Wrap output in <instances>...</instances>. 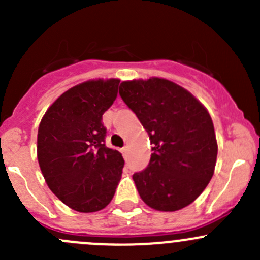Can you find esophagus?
<instances>
[{
	"instance_id": "obj_1",
	"label": "esophagus",
	"mask_w": 260,
	"mask_h": 260,
	"mask_svg": "<svg viewBox=\"0 0 260 260\" xmlns=\"http://www.w3.org/2000/svg\"><path fill=\"white\" fill-rule=\"evenodd\" d=\"M127 151H128V147H127V146H124L122 149H120V152H122V153H123V156H125V153H127Z\"/></svg>"
}]
</instances>
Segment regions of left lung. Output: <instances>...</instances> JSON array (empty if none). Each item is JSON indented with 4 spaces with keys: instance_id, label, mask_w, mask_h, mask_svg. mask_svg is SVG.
Here are the masks:
<instances>
[{
    "instance_id": "8db88e82",
    "label": "left lung",
    "mask_w": 260,
    "mask_h": 260,
    "mask_svg": "<svg viewBox=\"0 0 260 260\" xmlns=\"http://www.w3.org/2000/svg\"><path fill=\"white\" fill-rule=\"evenodd\" d=\"M119 95L149 136L147 169L133 175L141 199L158 211H176L200 196L214 175L217 142L205 107L162 78L122 81Z\"/></svg>"
}]
</instances>
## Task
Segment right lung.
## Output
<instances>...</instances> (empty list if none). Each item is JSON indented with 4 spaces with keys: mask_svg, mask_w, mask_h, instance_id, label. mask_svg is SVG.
I'll list each match as a JSON object with an SVG mask.
<instances>
[{
    "mask_svg": "<svg viewBox=\"0 0 260 260\" xmlns=\"http://www.w3.org/2000/svg\"><path fill=\"white\" fill-rule=\"evenodd\" d=\"M119 79L88 80L62 93L38 131V159L49 188L79 212L106 208L113 199L124 159L106 146L104 112L117 98Z\"/></svg>",
    "mask_w": 260,
    "mask_h": 260,
    "instance_id": "1",
    "label": "right lung"
}]
</instances>
